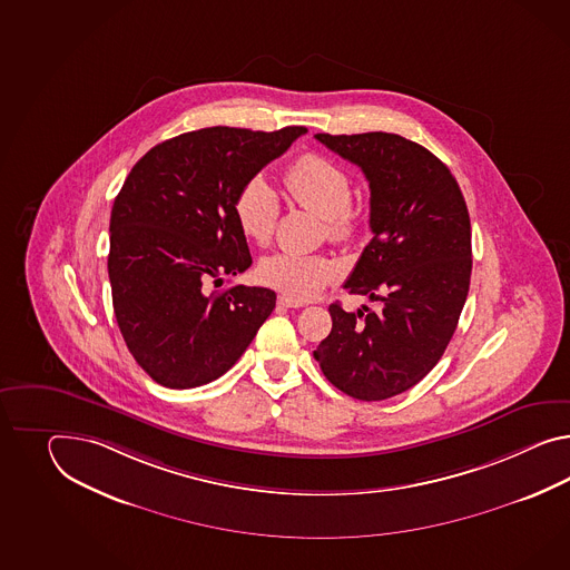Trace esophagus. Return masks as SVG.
I'll use <instances>...</instances> for the list:
<instances>
[{
  "mask_svg": "<svg viewBox=\"0 0 570 570\" xmlns=\"http://www.w3.org/2000/svg\"><path fill=\"white\" fill-rule=\"evenodd\" d=\"M278 305L286 306V308H301V306H305L301 301H294L291 296H279Z\"/></svg>",
  "mask_w": 570,
  "mask_h": 570,
  "instance_id": "obj_1",
  "label": "esophagus"
}]
</instances>
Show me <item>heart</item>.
I'll return each instance as SVG.
<instances>
[{"instance_id":"1","label":"heart","mask_w":570,"mask_h":570,"mask_svg":"<svg viewBox=\"0 0 570 570\" xmlns=\"http://www.w3.org/2000/svg\"><path fill=\"white\" fill-rule=\"evenodd\" d=\"M284 183L292 199L323 216L327 235L334 240H350L361 230V209L350 202L352 181L334 160L308 153L298 156L284 173ZM235 218L240 233L255 245H267L276 233L279 218V195L264 175H253L240 185L235 199ZM267 286L288 294L296 301L317 296L325 286L340 278V264L327 255L274 253L257 267Z\"/></svg>"}]
</instances>
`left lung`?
Here are the masks:
<instances>
[{
	"label": "left lung",
	"mask_w": 570,
	"mask_h": 570,
	"mask_svg": "<svg viewBox=\"0 0 570 570\" xmlns=\"http://www.w3.org/2000/svg\"><path fill=\"white\" fill-rule=\"evenodd\" d=\"M315 138L361 167L371 187L373 238L344 288L381 306L347 313L334 303L332 334L313 356L340 391L381 402L429 375L455 334L472 276L470 214L451 170L412 139Z\"/></svg>",
	"instance_id": "obj_1"
}]
</instances>
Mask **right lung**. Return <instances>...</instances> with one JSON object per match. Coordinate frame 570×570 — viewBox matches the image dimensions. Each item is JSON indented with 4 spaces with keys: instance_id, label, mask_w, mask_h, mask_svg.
Segmentation results:
<instances>
[{
    "instance_id": "1",
    "label": "right lung",
    "mask_w": 570,
    "mask_h": 570,
    "mask_svg": "<svg viewBox=\"0 0 570 570\" xmlns=\"http://www.w3.org/2000/svg\"><path fill=\"white\" fill-rule=\"evenodd\" d=\"M305 131L206 127L154 146L127 175L109 226L112 308L131 356L156 383L216 381L272 315L269 288L209 292L208 284L253 264L236 194Z\"/></svg>"
}]
</instances>
